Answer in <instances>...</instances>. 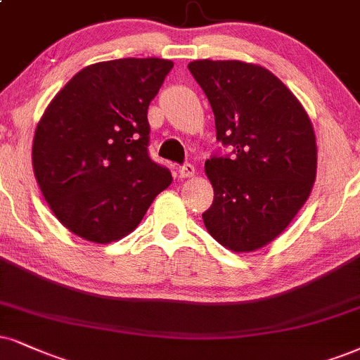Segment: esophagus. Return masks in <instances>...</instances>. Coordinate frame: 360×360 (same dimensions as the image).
<instances>
[{"label": "esophagus", "mask_w": 360, "mask_h": 360, "mask_svg": "<svg viewBox=\"0 0 360 360\" xmlns=\"http://www.w3.org/2000/svg\"><path fill=\"white\" fill-rule=\"evenodd\" d=\"M177 174H179L181 179H189V177H193L195 174V169L193 165H184L177 169Z\"/></svg>", "instance_id": "34e87169"}]
</instances>
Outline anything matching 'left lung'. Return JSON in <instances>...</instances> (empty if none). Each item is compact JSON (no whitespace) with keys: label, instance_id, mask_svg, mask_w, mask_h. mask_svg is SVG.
I'll return each instance as SVG.
<instances>
[{"label":"left lung","instance_id":"obj_1","mask_svg":"<svg viewBox=\"0 0 360 360\" xmlns=\"http://www.w3.org/2000/svg\"><path fill=\"white\" fill-rule=\"evenodd\" d=\"M233 158L204 165L214 189L204 226L233 252H252L284 233L311 195L317 144L307 111L266 68L199 59L188 65Z\"/></svg>","mask_w":360,"mask_h":360}]
</instances>
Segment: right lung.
<instances>
[{"instance_id":"obj_1","label":"right lung","mask_w":360,"mask_h":360,"mask_svg":"<svg viewBox=\"0 0 360 360\" xmlns=\"http://www.w3.org/2000/svg\"><path fill=\"white\" fill-rule=\"evenodd\" d=\"M174 63L122 58L89 65L36 126L33 171L58 221L89 243L133 233L171 172L148 154V108Z\"/></svg>"}]
</instances>
